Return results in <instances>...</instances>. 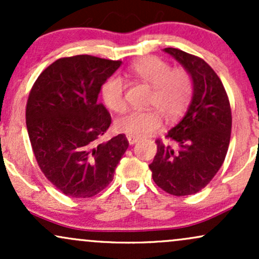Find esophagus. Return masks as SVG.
I'll return each mask as SVG.
<instances>
[{"instance_id": "esophagus-1", "label": "esophagus", "mask_w": 259, "mask_h": 259, "mask_svg": "<svg viewBox=\"0 0 259 259\" xmlns=\"http://www.w3.org/2000/svg\"><path fill=\"white\" fill-rule=\"evenodd\" d=\"M127 141H129L130 145H134V144H136V142H139L140 139L134 138V136H127Z\"/></svg>"}]
</instances>
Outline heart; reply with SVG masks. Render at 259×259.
Instances as JSON below:
<instances>
[{
  "label": "heart",
  "instance_id": "1",
  "mask_svg": "<svg viewBox=\"0 0 259 259\" xmlns=\"http://www.w3.org/2000/svg\"><path fill=\"white\" fill-rule=\"evenodd\" d=\"M136 78L152 88L150 105L156 106L163 115L175 118L184 112L192 95L191 76L183 69H171L165 61L154 56H146L134 62L130 67ZM125 84L118 74H113L101 86V97L112 111H125L124 99ZM160 126L159 114L154 109L130 111L115 121L119 133L134 138H142L156 132Z\"/></svg>",
  "mask_w": 259,
  "mask_h": 259
}]
</instances>
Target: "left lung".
I'll return each mask as SVG.
<instances>
[{"mask_svg": "<svg viewBox=\"0 0 259 259\" xmlns=\"http://www.w3.org/2000/svg\"><path fill=\"white\" fill-rule=\"evenodd\" d=\"M185 68L192 80V99L179 123L167 138L174 150L157 140L150 164L154 183L174 196L201 191L214 178L227 156L231 134V109L227 91L203 59L178 49L163 50Z\"/></svg>", "mask_w": 259, "mask_h": 259, "instance_id": "obj_1", "label": "left lung"}]
</instances>
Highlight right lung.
<instances>
[{
	"instance_id": "1",
	"label": "right lung",
	"mask_w": 259,
	"mask_h": 259,
	"mask_svg": "<svg viewBox=\"0 0 259 259\" xmlns=\"http://www.w3.org/2000/svg\"><path fill=\"white\" fill-rule=\"evenodd\" d=\"M120 64L89 55L59 58L29 94L26 129L35 158L50 183L69 197H92L106 189L129 146L123 134L97 144L112 123L97 100L101 86Z\"/></svg>"
}]
</instances>
